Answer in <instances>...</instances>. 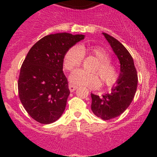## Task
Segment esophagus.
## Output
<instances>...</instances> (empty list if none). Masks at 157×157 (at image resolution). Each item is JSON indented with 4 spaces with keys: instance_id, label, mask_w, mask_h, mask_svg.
Returning <instances> with one entry per match:
<instances>
[{
    "instance_id": "34e87169",
    "label": "esophagus",
    "mask_w": 157,
    "mask_h": 157,
    "mask_svg": "<svg viewBox=\"0 0 157 157\" xmlns=\"http://www.w3.org/2000/svg\"><path fill=\"white\" fill-rule=\"evenodd\" d=\"M77 86H74V85H71V84L69 85V90L71 93H72V92H74V90H77Z\"/></svg>"
}]
</instances>
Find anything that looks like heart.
Returning a JSON list of instances; mask_svg holds the SVG:
<instances>
[{
	"label": "heart",
	"instance_id": "b5f03b06",
	"mask_svg": "<svg viewBox=\"0 0 157 157\" xmlns=\"http://www.w3.org/2000/svg\"><path fill=\"white\" fill-rule=\"evenodd\" d=\"M92 56L98 61L97 64L92 69L93 72L88 73L83 70H77L70 75L69 80L75 86H86L90 89L98 87L100 80L105 86H112L118 77V68L110 62V55L103 48L99 46H73L64 54L63 65L67 71H73L81 64L83 56ZM98 75H99L98 76Z\"/></svg>",
	"mask_w": 157,
	"mask_h": 157
}]
</instances>
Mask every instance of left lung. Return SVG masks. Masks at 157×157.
Instances as JSON below:
<instances>
[{
  "mask_svg": "<svg viewBox=\"0 0 157 157\" xmlns=\"http://www.w3.org/2000/svg\"><path fill=\"white\" fill-rule=\"evenodd\" d=\"M120 62V74L111 93L99 96L91 93V109L94 115L103 120L119 116L128 108L135 95L137 74L134 60L125 47L112 36L102 33Z\"/></svg>",
  "mask_w": 157,
  "mask_h": 157,
  "instance_id": "8db88e82",
  "label": "left lung"
}]
</instances>
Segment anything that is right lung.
<instances>
[{"instance_id": "right-lung-1", "label": "right lung", "mask_w": 157, "mask_h": 157, "mask_svg": "<svg viewBox=\"0 0 157 157\" xmlns=\"http://www.w3.org/2000/svg\"><path fill=\"white\" fill-rule=\"evenodd\" d=\"M84 35L51 34L28 52L18 80L20 99L28 114L41 124H51L62 115L70 90L63 72L64 54Z\"/></svg>"}]
</instances>
